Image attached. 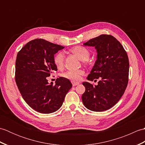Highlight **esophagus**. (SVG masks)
I'll return each mask as SVG.
<instances>
[{
	"mask_svg": "<svg viewBox=\"0 0 145 145\" xmlns=\"http://www.w3.org/2000/svg\"><path fill=\"white\" fill-rule=\"evenodd\" d=\"M72 85L73 86V87H75V86L78 85L79 83H78V82H75L72 81Z\"/></svg>",
	"mask_w": 145,
	"mask_h": 145,
	"instance_id": "1",
	"label": "esophagus"
}]
</instances>
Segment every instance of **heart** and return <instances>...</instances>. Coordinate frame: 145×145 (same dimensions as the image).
<instances>
[{
  "label": "heart",
  "mask_w": 145,
  "mask_h": 145,
  "mask_svg": "<svg viewBox=\"0 0 145 145\" xmlns=\"http://www.w3.org/2000/svg\"><path fill=\"white\" fill-rule=\"evenodd\" d=\"M70 52L77 56L80 60L87 61L90 56V52L87 48L83 46H76L70 49ZM65 54L62 52H59L55 55L54 57V62L58 69L63 68L65 64ZM85 74L83 70H69L61 73L62 77L70 80L73 82H78L80 80L82 76Z\"/></svg>",
  "instance_id": "obj_1"
}]
</instances>
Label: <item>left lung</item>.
I'll return each mask as SVG.
<instances>
[{
  "instance_id": "1",
  "label": "left lung",
  "mask_w": 145,
  "mask_h": 145,
  "mask_svg": "<svg viewBox=\"0 0 145 145\" xmlns=\"http://www.w3.org/2000/svg\"><path fill=\"white\" fill-rule=\"evenodd\" d=\"M84 45L95 47L97 52V59L87 80H100L97 85L83 82L85 87L82 96L83 103L88 110L103 112L115 105L127 88L128 55L120 42L111 35H100Z\"/></svg>"
}]
</instances>
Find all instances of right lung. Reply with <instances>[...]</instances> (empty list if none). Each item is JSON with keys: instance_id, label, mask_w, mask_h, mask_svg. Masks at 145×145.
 I'll return each mask as SVG.
<instances>
[{"instance_id": "1", "label": "right lung", "mask_w": 145, "mask_h": 145, "mask_svg": "<svg viewBox=\"0 0 145 145\" xmlns=\"http://www.w3.org/2000/svg\"><path fill=\"white\" fill-rule=\"evenodd\" d=\"M64 47L42 39L32 40L18 52L15 61V82L24 100L37 112H56L72 84L69 80L57 78L55 85L48 84V76L57 67L54 54Z\"/></svg>"}]
</instances>
